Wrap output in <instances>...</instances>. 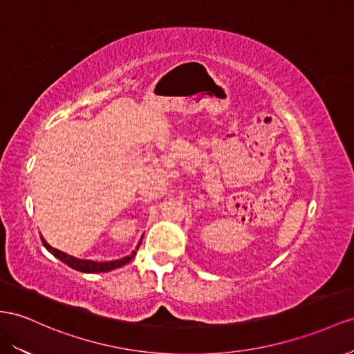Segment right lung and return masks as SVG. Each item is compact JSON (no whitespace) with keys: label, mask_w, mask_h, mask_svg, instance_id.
Instances as JSON below:
<instances>
[{"label":"right lung","mask_w":354,"mask_h":354,"mask_svg":"<svg viewBox=\"0 0 354 354\" xmlns=\"http://www.w3.org/2000/svg\"><path fill=\"white\" fill-rule=\"evenodd\" d=\"M41 242H43L44 248H46V250L50 252V254H53L57 259H59V260L62 261V263H66L67 266L73 268L75 270L85 272V274H97V272H109V270L116 269V268H121V266L129 263L130 260L134 259L136 251H138L142 239H140V242L138 243V247H136V250L131 252L130 256L122 257V259H120V260H112V261H93V260L76 259V257H73V256L66 254V252H62V251H59V250H57V248H52V247L49 245V243L43 239V236H41Z\"/></svg>","instance_id":"add662e5"}]
</instances>
